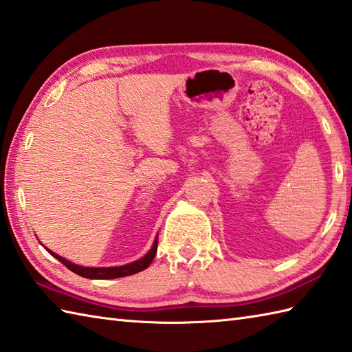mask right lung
<instances>
[{"label": "right lung", "mask_w": 352, "mask_h": 352, "mask_svg": "<svg viewBox=\"0 0 352 352\" xmlns=\"http://www.w3.org/2000/svg\"><path fill=\"white\" fill-rule=\"evenodd\" d=\"M47 251L51 254L52 257H56L58 261H62V263L69 269V271L76 272L77 275L85 276V278H95V280H110V278H121V276H126V275H133V274H138L140 271H144L149 265H151V261L155 257V252H157V237L155 241L151 246V250L148 251L146 256H144L142 258L133 261V263L129 265H124V266H115V267H85V266H78V265H74L71 263L69 260H66L60 256H57L56 252H52L47 248Z\"/></svg>", "instance_id": "right-lung-1"}]
</instances>
